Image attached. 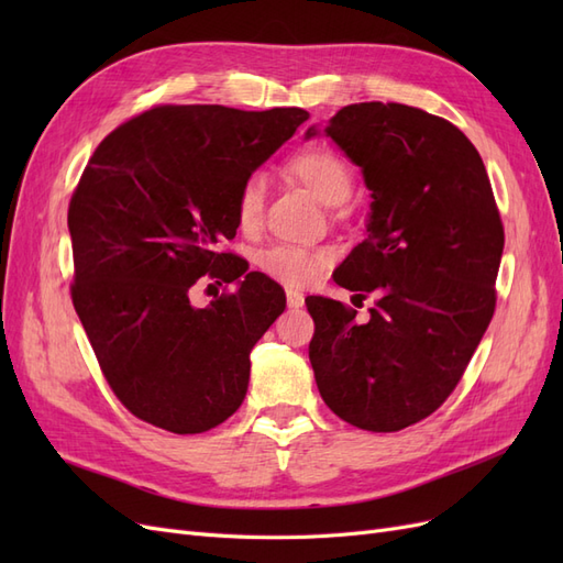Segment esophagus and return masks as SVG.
I'll return each mask as SVG.
<instances>
[{
	"instance_id": "1",
	"label": "esophagus",
	"mask_w": 563,
	"mask_h": 563,
	"mask_svg": "<svg viewBox=\"0 0 563 563\" xmlns=\"http://www.w3.org/2000/svg\"><path fill=\"white\" fill-rule=\"evenodd\" d=\"M286 305L291 310H298L305 305V296L300 291H294V288H286Z\"/></svg>"
}]
</instances>
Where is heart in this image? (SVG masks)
I'll list each match as a JSON object with an SVG mask.
<instances>
[{
  "mask_svg": "<svg viewBox=\"0 0 563 563\" xmlns=\"http://www.w3.org/2000/svg\"><path fill=\"white\" fill-rule=\"evenodd\" d=\"M286 174L302 183L323 203L340 207L352 195L354 174L345 157L331 145H305L284 164ZM265 211V180L249 176L234 197V218L244 232L258 230ZM333 263L329 249L277 244L258 255V267L267 277L288 286H308Z\"/></svg>",
  "mask_w": 563,
  "mask_h": 563,
  "instance_id": "1",
  "label": "heart"
}]
</instances>
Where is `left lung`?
<instances>
[{"label": "left lung", "instance_id": "obj_1", "mask_svg": "<svg viewBox=\"0 0 563 563\" xmlns=\"http://www.w3.org/2000/svg\"><path fill=\"white\" fill-rule=\"evenodd\" d=\"M331 139L362 166L368 236L335 269L340 300L310 296V362L331 411L368 432H399L449 399L496 312L505 230L486 166L449 119L401 103H354ZM314 129H308V139Z\"/></svg>", "mask_w": 563, "mask_h": 563}]
</instances>
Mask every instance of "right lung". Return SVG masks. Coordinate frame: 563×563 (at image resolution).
<instances>
[{
	"instance_id": "obj_1",
	"label": "right lung",
	"mask_w": 563,
	"mask_h": 563,
	"mask_svg": "<svg viewBox=\"0 0 563 563\" xmlns=\"http://www.w3.org/2000/svg\"><path fill=\"white\" fill-rule=\"evenodd\" d=\"M310 114L155 106L108 133L75 187L73 305L100 371L129 411L201 434L242 406L251 350L284 288L220 249L236 234L240 185ZM241 284L195 309L200 277Z\"/></svg>"
}]
</instances>
